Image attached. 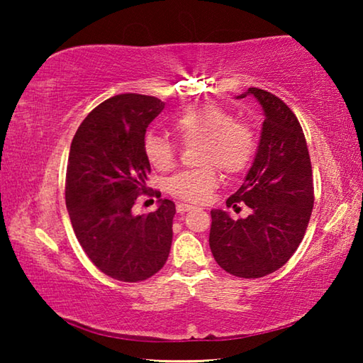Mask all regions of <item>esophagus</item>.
Masks as SVG:
<instances>
[{"mask_svg": "<svg viewBox=\"0 0 363 363\" xmlns=\"http://www.w3.org/2000/svg\"><path fill=\"white\" fill-rule=\"evenodd\" d=\"M177 213H186L192 210V205H187V203H177Z\"/></svg>", "mask_w": 363, "mask_h": 363, "instance_id": "1", "label": "esophagus"}]
</instances>
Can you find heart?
Wrapping results in <instances>:
<instances>
[{"label": "heart", "mask_w": 363, "mask_h": 363, "mask_svg": "<svg viewBox=\"0 0 363 363\" xmlns=\"http://www.w3.org/2000/svg\"><path fill=\"white\" fill-rule=\"evenodd\" d=\"M171 126L186 145L199 143V163L203 167L182 169L168 177L164 189L176 199L201 203L219 184L218 168L237 174L248 167L256 152V133L248 123L233 120L225 108L200 104L176 115ZM144 155L153 168L167 171L176 162V147L155 133L145 134Z\"/></svg>", "instance_id": "heart-1"}]
</instances>
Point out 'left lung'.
<instances>
[{"instance_id":"1","label":"left lung","mask_w":363,"mask_h":363,"mask_svg":"<svg viewBox=\"0 0 363 363\" xmlns=\"http://www.w3.org/2000/svg\"><path fill=\"white\" fill-rule=\"evenodd\" d=\"M248 94L264 110L261 139L245 182L225 205L237 210L243 201L251 214L232 219L223 210H211L210 248L225 272L259 279L284 266L303 242L314 208V179L296 115L259 88H250L238 99Z\"/></svg>"}]
</instances>
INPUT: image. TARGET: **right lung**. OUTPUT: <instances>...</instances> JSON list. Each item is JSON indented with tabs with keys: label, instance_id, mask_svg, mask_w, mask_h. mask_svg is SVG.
<instances>
[{
	"label": "right lung",
	"instance_id": "obj_1",
	"mask_svg": "<svg viewBox=\"0 0 363 363\" xmlns=\"http://www.w3.org/2000/svg\"><path fill=\"white\" fill-rule=\"evenodd\" d=\"M163 108L152 96H113L86 116L70 145L65 203L72 227L91 262L115 280L152 277L171 250L173 201L158 200L157 211L133 214L139 195H157L147 192L150 163L143 144Z\"/></svg>",
	"mask_w": 363,
	"mask_h": 363
}]
</instances>
